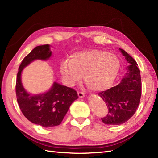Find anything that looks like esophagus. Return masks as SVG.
Returning a JSON list of instances; mask_svg holds the SVG:
<instances>
[{"label":"esophagus","mask_w":158,"mask_h":158,"mask_svg":"<svg viewBox=\"0 0 158 158\" xmlns=\"http://www.w3.org/2000/svg\"><path fill=\"white\" fill-rule=\"evenodd\" d=\"M78 95L80 98H83L85 96V94L82 92H78Z\"/></svg>","instance_id":"esophagus-1"}]
</instances>
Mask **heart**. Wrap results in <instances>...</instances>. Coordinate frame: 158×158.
Instances as JSON below:
<instances>
[{"label": "heart", "mask_w": 158, "mask_h": 158, "mask_svg": "<svg viewBox=\"0 0 158 158\" xmlns=\"http://www.w3.org/2000/svg\"><path fill=\"white\" fill-rule=\"evenodd\" d=\"M120 67L116 55L104 50L91 49L74 53L70 60L61 64L60 72L69 84L80 80L84 74L89 89L101 91L112 86Z\"/></svg>", "instance_id": "heart-1"}]
</instances>
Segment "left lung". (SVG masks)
<instances>
[{
  "mask_svg": "<svg viewBox=\"0 0 158 158\" xmlns=\"http://www.w3.org/2000/svg\"><path fill=\"white\" fill-rule=\"evenodd\" d=\"M125 56L128 72L117 86L98 93L108 108V113L102 121L108 125H120L134 116L140 102L142 82L138 64L124 50L120 48Z\"/></svg>",
  "mask_w": 158,
  "mask_h": 158,
  "instance_id": "8db88e82",
  "label": "left lung"
}]
</instances>
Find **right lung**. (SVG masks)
I'll return each mask as SVG.
<instances>
[{
	"label": "right lung",
	"mask_w": 158,
	"mask_h": 158,
	"mask_svg": "<svg viewBox=\"0 0 158 158\" xmlns=\"http://www.w3.org/2000/svg\"><path fill=\"white\" fill-rule=\"evenodd\" d=\"M51 54L48 44L34 48L20 65L16 82V95L21 112L29 121L44 127L60 124L70 105L78 98L75 89L56 82L42 94L32 95L25 90L20 78L24 68L35 60H47Z\"/></svg>",
	"instance_id": "obj_1"
}]
</instances>
